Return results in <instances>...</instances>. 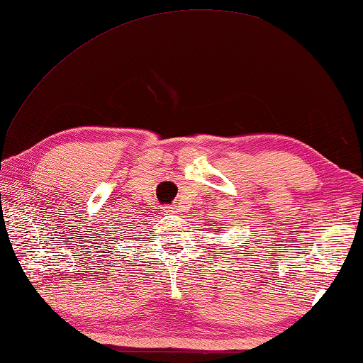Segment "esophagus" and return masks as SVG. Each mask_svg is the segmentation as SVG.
<instances>
[{
  "label": "esophagus",
  "mask_w": 363,
  "mask_h": 363,
  "mask_svg": "<svg viewBox=\"0 0 363 363\" xmlns=\"http://www.w3.org/2000/svg\"><path fill=\"white\" fill-rule=\"evenodd\" d=\"M163 211L164 213H176L177 206L176 205H166V206H163Z\"/></svg>",
  "instance_id": "34e87169"
}]
</instances>
